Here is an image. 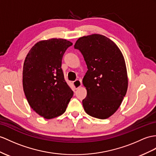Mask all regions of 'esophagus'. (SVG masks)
Masks as SVG:
<instances>
[{"mask_svg": "<svg viewBox=\"0 0 156 156\" xmlns=\"http://www.w3.org/2000/svg\"><path fill=\"white\" fill-rule=\"evenodd\" d=\"M73 84L75 87V88L76 89H79V87H80L82 85V81L81 79H77V80H75V81L73 82Z\"/></svg>", "mask_w": 156, "mask_h": 156, "instance_id": "34e87169", "label": "esophagus"}]
</instances>
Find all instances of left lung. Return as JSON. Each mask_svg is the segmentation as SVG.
Listing matches in <instances>:
<instances>
[{"instance_id": "left-lung-1", "label": "left lung", "mask_w": 156, "mask_h": 156, "mask_svg": "<svg viewBox=\"0 0 156 156\" xmlns=\"http://www.w3.org/2000/svg\"><path fill=\"white\" fill-rule=\"evenodd\" d=\"M74 48L81 52L88 69L83 79L87 92L82 101L85 111L107 119L119 108L127 91L124 56L114 41L97 34L79 37Z\"/></svg>"}]
</instances>
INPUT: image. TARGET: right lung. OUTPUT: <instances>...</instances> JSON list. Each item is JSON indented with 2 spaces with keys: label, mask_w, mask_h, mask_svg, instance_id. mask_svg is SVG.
<instances>
[{
  "label": "right lung",
  "mask_w": 156,
  "mask_h": 156,
  "mask_svg": "<svg viewBox=\"0 0 156 156\" xmlns=\"http://www.w3.org/2000/svg\"><path fill=\"white\" fill-rule=\"evenodd\" d=\"M72 45L62 38L41 40L30 49L24 60L25 96L30 107L45 119L63 115L73 95L62 69L63 55Z\"/></svg>",
  "instance_id": "add662e5"
}]
</instances>
